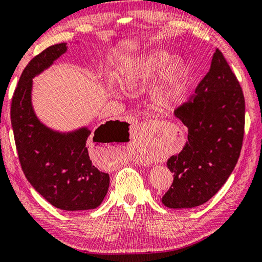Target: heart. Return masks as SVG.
I'll use <instances>...</instances> for the list:
<instances>
[{
	"label": "heart",
	"instance_id": "heart-1",
	"mask_svg": "<svg viewBox=\"0 0 262 262\" xmlns=\"http://www.w3.org/2000/svg\"><path fill=\"white\" fill-rule=\"evenodd\" d=\"M169 73L171 77L169 94L175 95L181 88L183 75L182 61L178 58L170 60L168 54L165 52H155L124 69L121 73V84L127 91H134L146 81ZM160 154L161 150H159L155 156Z\"/></svg>",
	"mask_w": 262,
	"mask_h": 262
}]
</instances>
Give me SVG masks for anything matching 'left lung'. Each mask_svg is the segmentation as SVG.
Listing matches in <instances>:
<instances>
[{
  "label": "left lung",
  "instance_id": "obj_1",
  "mask_svg": "<svg viewBox=\"0 0 262 262\" xmlns=\"http://www.w3.org/2000/svg\"><path fill=\"white\" fill-rule=\"evenodd\" d=\"M174 115L188 129L182 150L167 167L174 175L162 196L169 208L204 205L225 185L239 160L245 134V97L235 74L220 50L209 72Z\"/></svg>",
  "mask_w": 262,
  "mask_h": 262
}]
</instances>
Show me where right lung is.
<instances>
[{"label": "right lung", "instance_id": "obj_1", "mask_svg": "<svg viewBox=\"0 0 262 262\" xmlns=\"http://www.w3.org/2000/svg\"><path fill=\"white\" fill-rule=\"evenodd\" d=\"M66 52L67 43L50 46L27 64L11 100L10 119L27 180L50 205L74 212L96 208L108 192L109 175L93 165L89 146L109 141L129 124L108 121L92 135L87 127L69 133L55 132L37 119L31 106L33 77Z\"/></svg>", "mask_w": 262, "mask_h": 262}]
</instances>
